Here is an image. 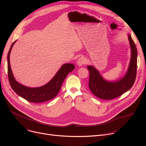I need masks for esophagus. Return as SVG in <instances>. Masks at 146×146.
I'll list each match as a JSON object with an SVG mask.
<instances>
[{"instance_id":"34e87169","label":"esophagus","mask_w":146,"mask_h":146,"mask_svg":"<svg viewBox=\"0 0 146 146\" xmlns=\"http://www.w3.org/2000/svg\"><path fill=\"white\" fill-rule=\"evenodd\" d=\"M86 59L85 58L83 57L79 58L78 60L77 64L79 66H82L83 64H86Z\"/></svg>"}]
</instances>
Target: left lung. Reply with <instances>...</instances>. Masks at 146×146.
I'll return each mask as SVG.
<instances>
[{
	"label": "left lung",
	"mask_w": 146,
	"mask_h": 146,
	"mask_svg": "<svg viewBox=\"0 0 146 146\" xmlns=\"http://www.w3.org/2000/svg\"><path fill=\"white\" fill-rule=\"evenodd\" d=\"M128 40L131 50V57L128 71L122 79L113 82L106 81L95 67L92 66L87 67L89 72V88L96 97L110 100L122 95L133 86L137 74V51L130 35H128Z\"/></svg>",
	"instance_id": "left-lung-1"
}]
</instances>
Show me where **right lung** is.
<instances>
[{
    "label": "right lung",
    "mask_w": 146,
    "mask_h": 146,
    "mask_svg": "<svg viewBox=\"0 0 146 146\" xmlns=\"http://www.w3.org/2000/svg\"><path fill=\"white\" fill-rule=\"evenodd\" d=\"M12 44L7 54V74L12 89L21 97L33 103H40L51 100L56 97L68 74L73 71L74 65L65 64L61 66L57 74L47 84L41 87L31 88L22 85L15 80L10 66V53L14 43Z\"/></svg>",
    "instance_id": "1"
}]
</instances>
